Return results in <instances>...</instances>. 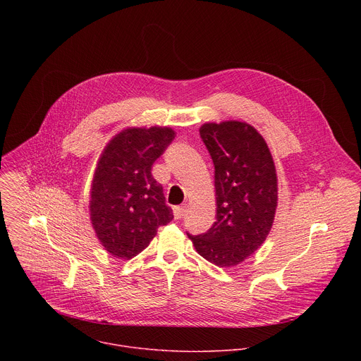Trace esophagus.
<instances>
[{
    "instance_id": "1",
    "label": "esophagus",
    "mask_w": 361,
    "mask_h": 361,
    "mask_svg": "<svg viewBox=\"0 0 361 361\" xmlns=\"http://www.w3.org/2000/svg\"><path fill=\"white\" fill-rule=\"evenodd\" d=\"M184 214H185V207H183V205H178V207H174V219H176V220L183 219Z\"/></svg>"
}]
</instances>
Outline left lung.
Returning <instances> with one entry per match:
<instances>
[{"instance_id":"8db88e82","label":"left lung","mask_w":361,"mask_h":361,"mask_svg":"<svg viewBox=\"0 0 361 361\" xmlns=\"http://www.w3.org/2000/svg\"><path fill=\"white\" fill-rule=\"evenodd\" d=\"M200 135L214 164L217 220L191 235L197 252L219 267L244 262L269 235L277 207L271 152L254 127L240 121L207 123Z\"/></svg>"}]
</instances>
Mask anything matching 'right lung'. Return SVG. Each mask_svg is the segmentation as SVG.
<instances>
[{"mask_svg":"<svg viewBox=\"0 0 361 361\" xmlns=\"http://www.w3.org/2000/svg\"><path fill=\"white\" fill-rule=\"evenodd\" d=\"M174 137L170 127H133L101 152L91 184L90 219L102 247L120 260L141 252L157 228L174 217L163 185L151 174Z\"/></svg>","mask_w":361,"mask_h":361,"instance_id":"obj_1","label":"right lung"}]
</instances>
